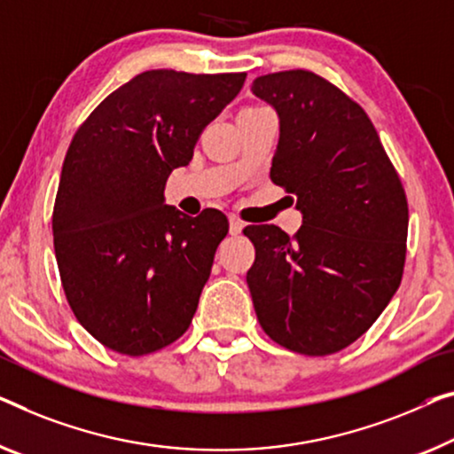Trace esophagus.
Returning <instances> with one entry per match:
<instances>
[{
  "instance_id": "34e87169",
  "label": "esophagus",
  "mask_w": 454,
  "mask_h": 454,
  "mask_svg": "<svg viewBox=\"0 0 454 454\" xmlns=\"http://www.w3.org/2000/svg\"><path fill=\"white\" fill-rule=\"evenodd\" d=\"M242 228H245V222H242L239 215H230V234H240Z\"/></svg>"
}]
</instances>
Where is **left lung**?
Here are the masks:
<instances>
[{"instance_id":"1","label":"left lung","mask_w":454,"mask_h":454,"mask_svg":"<svg viewBox=\"0 0 454 454\" xmlns=\"http://www.w3.org/2000/svg\"><path fill=\"white\" fill-rule=\"evenodd\" d=\"M279 114L270 181L294 193L303 224L247 226V273L265 334L283 348L326 356L373 326L405 265L408 200L367 112L306 69L253 81Z\"/></svg>"}]
</instances>
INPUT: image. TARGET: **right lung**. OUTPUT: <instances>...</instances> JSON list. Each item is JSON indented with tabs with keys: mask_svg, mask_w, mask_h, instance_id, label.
I'll use <instances>...</instances> for the list:
<instances>
[{
	"mask_svg": "<svg viewBox=\"0 0 454 454\" xmlns=\"http://www.w3.org/2000/svg\"><path fill=\"white\" fill-rule=\"evenodd\" d=\"M245 79L145 71L71 140L52 209L60 283L81 326L120 355L157 353L192 324L228 218L212 207L189 218L162 192Z\"/></svg>",
	"mask_w": 454,
	"mask_h": 454,
	"instance_id": "right-lung-1",
	"label": "right lung"
}]
</instances>
